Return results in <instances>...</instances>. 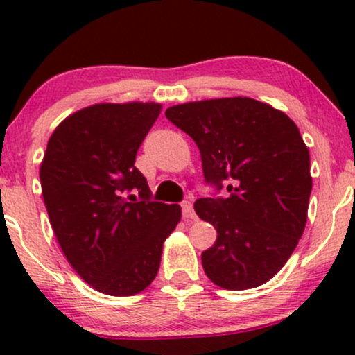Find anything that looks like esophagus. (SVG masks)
Segmentation results:
<instances>
[{
	"label": "esophagus",
	"instance_id": "34e87169",
	"mask_svg": "<svg viewBox=\"0 0 355 355\" xmlns=\"http://www.w3.org/2000/svg\"><path fill=\"white\" fill-rule=\"evenodd\" d=\"M182 214H183V218L185 220H193L197 215H195L193 211V205H191V202H183L182 203Z\"/></svg>",
	"mask_w": 355,
	"mask_h": 355
}]
</instances>
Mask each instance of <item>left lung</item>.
I'll return each instance as SVG.
<instances>
[{
	"label": "left lung",
	"mask_w": 355,
	"mask_h": 355,
	"mask_svg": "<svg viewBox=\"0 0 355 355\" xmlns=\"http://www.w3.org/2000/svg\"><path fill=\"white\" fill-rule=\"evenodd\" d=\"M165 116L193 138L205 182L229 197L198 198L195 211L217 230L202 252L215 285L245 291L268 282L302 237L312 191L311 155L284 112L247 96L190 101Z\"/></svg>",
	"instance_id": "8db88e82"
}]
</instances>
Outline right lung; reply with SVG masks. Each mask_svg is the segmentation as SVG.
I'll list each match as a JSON object with an SVG mask.
<instances>
[{
	"instance_id": "right-lung-1",
	"label": "right lung",
	"mask_w": 355,
	"mask_h": 355,
	"mask_svg": "<svg viewBox=\"0 0 355 355\" xmlns=\"http://www.w3.org/2000/svg\"><path fill=\"white\" fill-rule=\"evenodd\" d=\"M160 110L140 101L96 103L64 118L48 140L40 180L53 232L76 274L101 294L145 291L182 218L180 205L150 200L135 166Z\"/></svg>"
}]
</instances>
